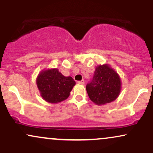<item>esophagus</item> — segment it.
<instances>
[{"instance_id":"obj_1","label":"esophagus","mask_w":153,"mask_h":153,"mask_svg":"<svg viewBox=\"0 0 153 153\" xmlns=\"http://www.w3.org/2000/svg\"><path fill=\"white\" fill-rule=\"evenodd\" d=\"M78 84H81V85H83V84L85 83V81H84V80H80V81H78Z\"/></svg>"}]
</instances>
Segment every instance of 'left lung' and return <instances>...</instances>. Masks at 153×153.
<instances>
[{
  "mask_svg": "<svg viewBox=\"0 0 153 153\" xmlns=\"http://www.w3.org/2000/svg\"><path fill=\"white\" fill-rule=\"evenodd\" d=\"M121 79L108 65L96 68L94 78L87 84L89 98L96 105H104L117 99L121 91Z\"/></svg>",
  "mask_w": 153,
  "mask_h": 153,
  "instance_id": "8db88e82",
  "label": "left lung"
}]
</instances>
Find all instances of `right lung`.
Here are the masks:
<instances>
[{"label":"right lung","mask_w":153,"mask_h":153,"mask_svg":"<svg viewBox=\"0 0 153 153\" xmlns=\"http://www.w3.org/2000/svg\"><path fill=\"white\" fill-rule=\"evenodd\" d=\"M75 85L72 77L64 76L57 68L43 70L36 78L41 96L50 103H59L68 99Z\"/></svg>","instance_id":"1"}]
</instances>
